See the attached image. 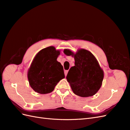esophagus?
<instances>
[{"label":"esophagus","mask_w":130,"mask_h":130,"mask_svg":"<svg viewBox=\"0 0 130 130\" xmlns=\"http://www.w3.org/2000/svg\"><path fill=\"white\" fill-rule=\"evenodd\" d=\"M64 73H65V76H66V75H67V74H68V70H65L64 71Z\"/></svg>","instance_id":"esophagus-1"}]
</instances>
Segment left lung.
<instances>
[{"label": "left lung", "instance_id": "obj_1", "mask_svg": "<svg viewBox=\"0 0 130 130\" xmlns=\"http://www.w3.org/2000/svg\"><path fill=\"white\" fill-rule=\"evenodd\" d=\"M64 53L75 60V66L66 76L73 92L83 98L95 95L102 85L104 73L95 56L84 49H78L76 53L64 49Z\"/></svg>", "mask_w": 130, "mask_h": 130}]
</instances>
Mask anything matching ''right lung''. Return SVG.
Instances as JSON below:
<instances>
[{"instance_id":"obj_1","label":"right lung","mask_w":130,"mask_h":130,"mask_svg":"<svg viewBox=\"0 0 130 130\" xmlns=\"http://www.w3.org/2000/svg\"><path fill=\"white\" fill-rule=\"evenodd\" d=\"M60 50L54 46L41 50L34 57L28 71L29 85L41 94L50 93L65 74L61 63L57 61Z\"/></svg>"}]
</instances>
